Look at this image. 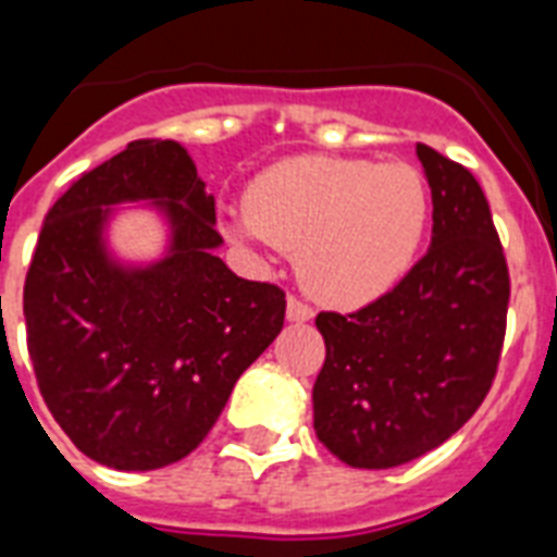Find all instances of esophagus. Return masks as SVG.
Listing matches in <instances>:
<instances>
[{
	"mask_svg": "<svg viewBox=\"0 0 557 557\" xmlns=\"http://www.w3.org/2000/svg\"><path fill=\"white\" fill-rule=\"evenodd\" d=\"M312 309L304 304V300H297V297H288V304H286V318L292 323H306V321H312Z\"/></svg>",
	"mask_w": 557,
	"mask_h": 557,
	"instance_id": "esophagus-1",
	"label": "esophagus"
}]
</instances>
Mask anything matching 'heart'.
Here are the masks:
<instances>
[{
  "label": "heart",
  "mask_w": 557,
  "mask_h": 557,
  "mask_svg": "<svg viewBox=\"0 0 557 557\" xmlns=\"http://www.w3.org/2000/svg\"><path fill=\"white\" fill-rule=\"evenodd\" d=\"M431 222V190L410 164L295 156L245 190L227 222L239 245L297 251V274L321 304L361 309L413 265Z\"/></svg>",
  "instance_id": "1"
}]
</instances>
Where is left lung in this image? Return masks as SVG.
<instances>
[{
  "mask_svg": "<svg viewBox=\"0 0 557 557\" xmlns=\"http://www.w3.org/2000/svg\"><path fill=\"white\" fill-rule=\"evenodd\" d=\"M433 199L431 248L393 292L352 314L321 312L326 361L314 433L352 468H396L454 436L500 361L509 269L483 187L419 144Z\"/></svg>",
  "mask_w": 557,
  "mask_h": 557,
  "instance_id": "left-lung-1",
  "label": "left lung"
}]
</instances>
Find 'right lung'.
<instances>
[{"label":"right lung","mask_w":557,"mask_h":557,"mask_svg":"<svg viewBox=\"0 0 557 557\" xmlns=\"http://www.w3.org/2000/svg\"><path fill=\"white\" fill-rule=\"evenodd\" d=\"M126 209L165 225L156 261H124ZM216 205L178 141H133L48 210L22 295L39 393L65 436L117 471L185 459L283 330L286 295L216 257Z\"/></svg>","instance_id":"add662e5"}]
</instances>
